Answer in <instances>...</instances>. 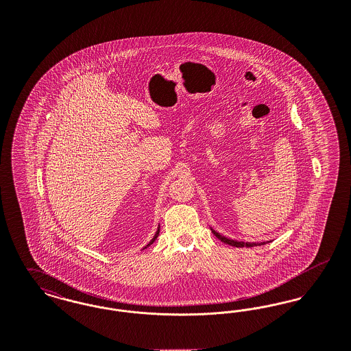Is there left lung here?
I'll return each instance as SVG.
<instances>
[{
    "mask_svg": "<svg viewBox=\"0 0 351 351\" xmlns=\"http://www.w3.org/2000/svg\"><path fill=\"white\" fill-rule=\"evenodd\" d=\"M213 234L217 237L218 239H221L223 243H226V245H230V246H234V247H252V246H261V245H265V243H250V242H238V241H233V239H229V238H226V237H223V235H221V234L217 233V232H215V230H212Z\"/></svg>",
    "mask_w": 351,
    "mask_h": 351,
    "instance_id": "obj_1",
    "label": "left lung"
}]
</instances>
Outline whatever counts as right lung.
Returning a JSON list of instances; mask_svg holds the SVG:
<instances>
[{
  "instance_id": "right-lung-1",
  "label": "right lung",
  "mask_w": 351,
  "mask_h": 351,
  "mask_svg": "<svg viewBox=\"0 0 351 351\" xmlns=\"http://www.w3.org/2000/svg\"><path fill=\"white\" fill-rule=\"evenodd\" d=\"M159 230H160V228H158V232H156V233H155V235H154V238H152V239H151V241H150V243H149V245H147V246H146V247H145V249H147V247H149V246H150V245H152V243H154V242H155V239H156V238H158V235H159Z\"/></svg>"
}]
</instances>
